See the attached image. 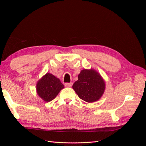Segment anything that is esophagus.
<instances>
[{"instance_id": "34e87169", "label": "esophagus", "mask_w": 146, "mask_h": 146, "mask_svg": "<svg viewBox=\"0 0 146 146\" xmlns=\"http://www.w3.org/2000/svg\"><path fill=\"white\" fill-rule=\"evenodd\" d=\"M64 86L66 87H71L72 86V83H65Z\"/></svg>"}]
</instances>
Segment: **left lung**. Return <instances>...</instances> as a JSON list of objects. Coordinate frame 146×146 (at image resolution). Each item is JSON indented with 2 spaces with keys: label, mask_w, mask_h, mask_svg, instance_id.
<instances>
[{
  "label": "left lung",
  "mask_w": 146,
  "mask_h": 146,
  "mask_svg": "<svg viewBox=\"0 0 146 146\" xmlns=\"http://www.w3.org/2000/svg\"><path fill=\"white\" fill-rule=\"evenodd\" d=\"M78 78L72 88L81 99L90 103L101 98L105 85L99 73L93 69H83L79 74Z\"/></svg>",
  "instance_id": "obj_1"
}]
</instances>
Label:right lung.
<instances>
[{
	"mask_svg": "<svg viewBox=\"0 0 146 146\" xmlns=\"http://www.w3.org/2000/svg\"><path fill=\"white\" fill-rule=\"evenodd\" d=\"M63 88L64 85L59 79L49 73L43 76L36 85L38 96L46 102H50L54 99Z\"/></svg>",
	"mask_w": 146,
	"mask_h": 146,
	"instance_id": "add662e5",
	"label": "right lung"
}]
</instances>
